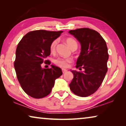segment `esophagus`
Masks as SVG:
<instances>
[{
  "label": "esophagus",
  "instance_id": "obj_1",
  "mask_svg": "<svg viewBox=\"0 0 126 126\" xmlns=\"http://www.w3.org/2000/svg\"><path fill=\"white\" fill-rule=\"evenodd\" d=\"M62 71L63 73H65V72H67V70L64 69V68H62Z\"/></svg>",
  "mask_w": 126,
  "mask_h": 126
}]
</instances>
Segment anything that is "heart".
I'll return each mask as SVG.
<instances>
[{"label": "heart", "instance_id": "obj_1", "mask_svg": "<svg viewBox=\"0 0 126 126\" xmlns=\"http://www.w3.org/2000/svg\"><path fill=\"white\" fill-rule=\"evenodd\" d=\"M66 43L67 45L70 48H72L74 46L77 45V43L75 40L73 38H69L66 39ZM58 43V40L54 39L53 40L51 43L50 45V51L52 53L55 52V49H56V46ZM73 59L71 58H62V57H58L54 60V63L55 64H56L58 67L62 68H67L69 67V64L72 62Z\"/></svg>", "mask_w": 126, "mask_h": 126}]
</instances>
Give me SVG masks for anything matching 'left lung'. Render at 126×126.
<instances>
[{"instance_id":"left-lung-1","label":"left lung","mask_w":126,"mask_h":126,"mask_svg":"<svg viewBox=\"0 0 126 126\" xmlns=\"http://www.w3.org/2000/svg\"><path fill=\"white\" fill-rule=\"evenodd\" d=\"M69 33L81 46L76 67L84 69L83 72L71 70L74 77L69 84L70 89L78 96L88 97L99 88L107 72V47L100 34L93 29L84 28L71 30Z\"/></svg>"}]
</instances>
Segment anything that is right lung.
Returning <instances> with one entry per match:
<instances>
[{
    "mask_svg": "<svg viewBox=\"0 0 126 126\" xmlns=\"http://www.w3.org/2000/svg\"><path fill=\"white\" fill-rule=\"evenodd\" d=\"M62 33L45 30L30 32L17 46L14 68L21 87L29 96L42 98L48 95L55 79L63 74L61 68L55 65L46 69L41 67L44 61H48L45 60L50 54L51 43Z\"/></svg>",
    "mask_w": 126,
    "mask_h": 126,
    "instance_id": "right-lung-1",
    "label": "right lung"
}]
</instances>
